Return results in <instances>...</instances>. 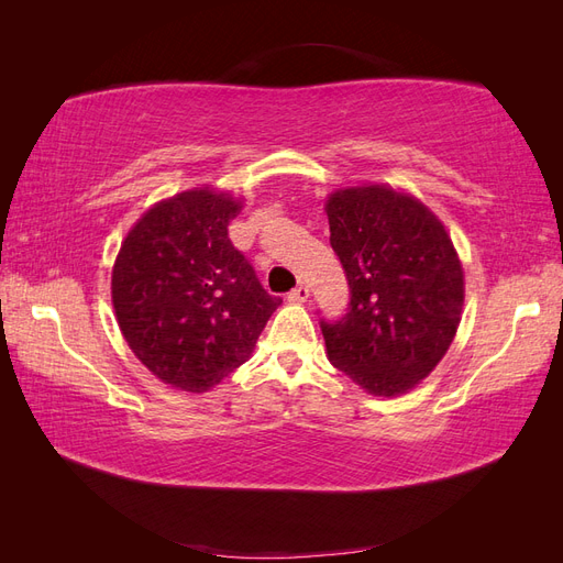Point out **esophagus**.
<instances>
[{"instance_id": "34e87169", "label": "esophagus", "mask_w": 563, "mask_h": 563, "mask_svg": "<svg viewBox=\"0 0 563 563\" xmlns=\"http://www.w3.org/2000/svg\"><path fill=\"white\" fill-rule=\"evenodd\" d=\"M310 298V288L305 286V284H298L291 294H288V300L291 302H305Z\"/></svg>"}]
</instances>
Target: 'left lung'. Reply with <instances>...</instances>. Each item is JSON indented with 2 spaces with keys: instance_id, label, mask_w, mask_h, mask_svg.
<instances>
[{
  "instance_id": "left-lung-1",
  "label": "left lung",
  "mask_w": 563,
  "mask_h": 563,
  "mask_svg": "<svg viewBox=\"0 0 563 563\" xmlns=\"http://www.w3.org/2000/svg\"><path fill=\"white\" fill-rule=\"evenodd\" d=\"M327 216L350 284L347 314L321 319L329 360L371 395H401L428 378L453 343L463 265L441 220L391 187L338 190Z\"/></svg>"
}]
</instances>
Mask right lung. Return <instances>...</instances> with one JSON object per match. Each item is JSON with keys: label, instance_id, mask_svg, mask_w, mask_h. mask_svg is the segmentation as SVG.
<instances>
[{"label": "right lung", "instance_id": "1", "mask_svg": "<svg viewBox=\"0 0 563 563\" xmlns=\"http://www.w3.org/2000/svg\"><path fill=\"white\" fill-rule=\"evenodd\" d=\"M242 201L209 187L155 203L119 249L112 305L133 354L185 391L242 366L282 298L228 236Z\"/></svg>", "mask_w": 563, "mask_h": 563}]
</instances>
